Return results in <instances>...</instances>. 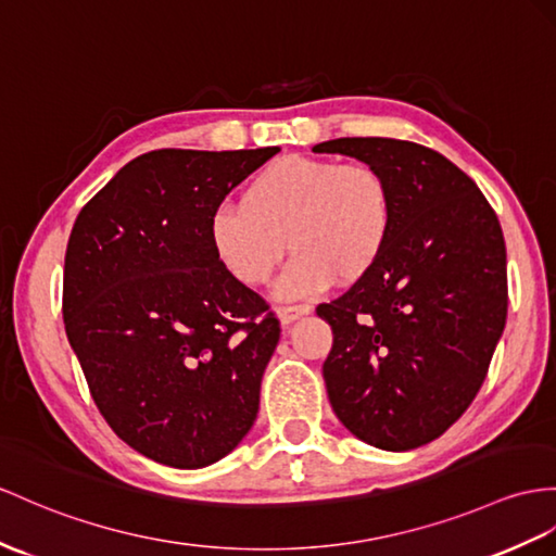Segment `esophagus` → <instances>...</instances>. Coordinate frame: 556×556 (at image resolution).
Segmentation results:
<instances>
[{
    "instance_id": "obj_1",
    "label": "esophagus",
    "mask_w": 556,
    "mask_h": 556,
    "mask_svg": "<svg viewBox=\"0 0 556 556\" xmlns=\"http://www.w3.org/2000/svg\"><path fill=\"white\" fill-rule=\"evenodd\" d=\"M311 314V306L306 304H300V306H282L278 308V318H280V325H290L294 320H300L304 316Z\"/></svg>"
}]
</instances>
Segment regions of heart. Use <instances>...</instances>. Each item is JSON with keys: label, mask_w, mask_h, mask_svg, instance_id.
<instances>
[{"label": "heart", "mask_w": 556, "mask_h": 556, "mask_svg": "<svg viewBox=\"0 0 556 556\" xmlns=\"http://www.w3.org/2000/svg\"><path fill=\"white\" fill-rule=\"evenodd\" d=\"M394 193L368 165L288 155L248 184L242 207L210 216V245L226 274L264 286L294 252L276 294L280 300L328 290L334 278L356 282L380 262L394 231Z\"/></svg>", "instance_id": "1"}]
</instances>
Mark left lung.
<instances>
[{
  "mask_svg": "<svg viewBox=\"0 0 556 556\" xmlns=\"http://www.w3.org/2000/svg\"><path fill=\"white\" fill-rule=\"evenodd\" d=\"M314 151L375 167L396 207L380 262L316 308L334 337L323 363L330 405L375 448H419L469 408L503 337V228L479 186L431 148L346 137Z\"/></svg>",
  "mask_w": 556,
  "mask_h": 556,
  "instance_id": "left-lung-1",
  "label": "left lung"
}]
</instances>
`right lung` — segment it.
Segmentation results:
<instances>
[{
    "label": "right lung",
    "mask_w": 556,
    "mask_h": 556,
    "mask_svg": "<svg viewBox=\"0 0 556 556\" xmlns=\"http://www.w3.org/2000/svg\"><path fill=\"white\" fill-rule=\"evenodd\" d=\"M278 151L139 155L87 202L67 240V342L105 422L160 465H214L260 413L280 323L214 256L210 216Z\"/></svg>",
    "instance_id": "1"
}]
</instances>
